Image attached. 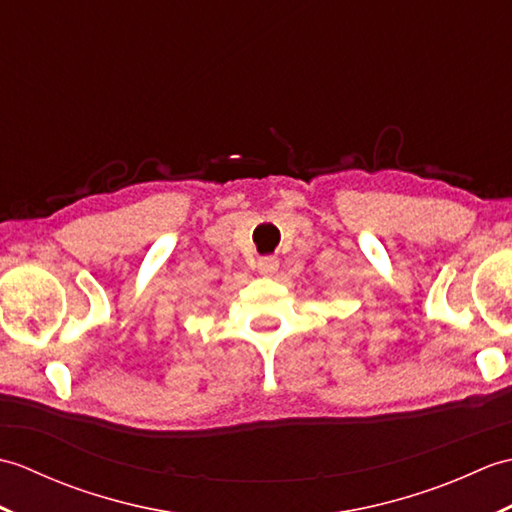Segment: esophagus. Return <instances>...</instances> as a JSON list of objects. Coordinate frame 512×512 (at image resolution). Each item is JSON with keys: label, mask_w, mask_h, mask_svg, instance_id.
Instances as JSON below:
<instances>
[{"label": "esophagus", "mask_w": 512, "mask_h": 512, "mask_svg": "<svg viewBox=\"0 0 512 512\" xmlns=\"http://www.w3.org/2000/svg\"><path fill=\"white\" fill-rule=\"evenodd\" d=\"M277 268H279V259H277V257H273V255L259 257V262H257L259 275L270 277V275H275V273H277Z\"/></svg>", "instance_id": "1"}]
</instances>
